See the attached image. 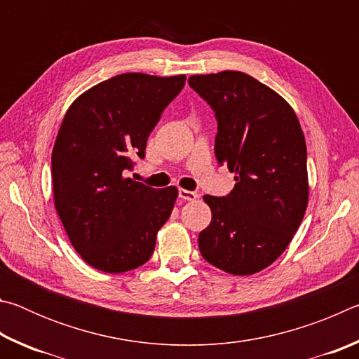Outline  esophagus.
<instances>
[{"label":"esophagus","mask_w":359,"mask_h":359,"mask_svg":"<svg viewBox=\"0 0 359 359\" xmlns=\"http://www.w3.org/2000/svg\"><path fill=\"white\" fill-rule=\"evenodd\" d=\"M179 198L184 199V201H196L198 193L196 191H190V190H184V188H180V190H179Z\"/></svg>","instance_id":"34e87169"}]
</instances>
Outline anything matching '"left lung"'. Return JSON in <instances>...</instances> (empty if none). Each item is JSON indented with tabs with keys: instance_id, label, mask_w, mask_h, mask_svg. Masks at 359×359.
<instances>
[{
	"instance_id": "obj_1",
	"label": "left lung",
	"mask_w": 359,
	"mask_h": 359,
	"mask_svg": "<svg viewBox=\"0 0 359 359\" xmlns=\"http://www.w3.org/2000/svg\"><path fill=\"white\" fill-rule=\"evenodd\" d=\"M188 83L214 109L217 161L236 180L228 196L203 198L212 220L199 233V250L228 274H257L287 250L307 209L299 120L280 95L245 72L198 74Z\"/></svg>"
}]
</instances>
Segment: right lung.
Returning <instances> with one entry per match:
<instances>
[{
  "instance_id": "1",
  "label": "right lung",
  "mask_w": 359,
  "mask_h": 359,
  "mask_svg": "<svg viewBox=\"0 0 359 359\" xmlns=\"http://www.w3.org/2000/svg\"><path fill=\"white\" fill-rule=\"evenodd\" d=\"M185 74L125 72L83 92L69 106L52 150L53 204L74 250L109 274L142 266L177 199L175 187L125 177Z\"/></svg>"
}]
</instances>
